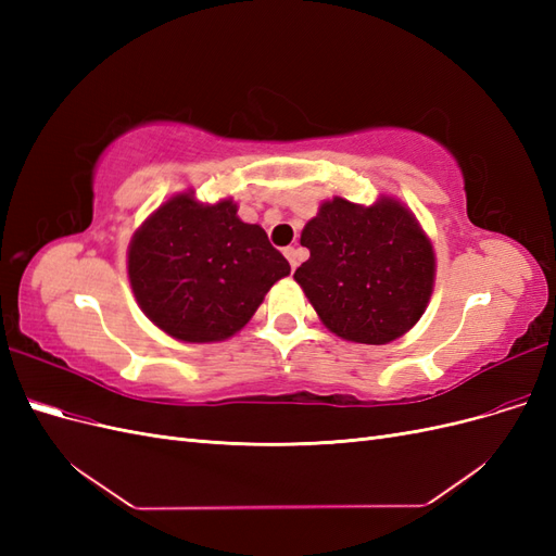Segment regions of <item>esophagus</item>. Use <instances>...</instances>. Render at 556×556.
<instances>
[{"label": "esophagus", "mask_w": 556, "mask_h": 556, "mask_svg": "<svg viewBox=\"0 0 556 556\" xmlns=\"http://www.w3.org/2000/svg\"><path fill=\"white\" fill-rule=\"evenodd\" d=\"M282 252H285V257H288V262H290V266H292V271H294V268L299 266V250H296V248H285Z\"/></svg>", "instance_id": "esophagus-1"}]
</instances>
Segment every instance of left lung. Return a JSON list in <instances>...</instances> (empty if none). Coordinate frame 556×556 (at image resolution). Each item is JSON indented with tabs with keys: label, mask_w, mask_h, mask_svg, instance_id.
I'll list each match as a JSON object with an SVG mask.
<instances>
[{
	"label": "left lung",
	"mask_w": 556,
	"mask_h": 556,
	"mask_svg": "<svg viewBox=\"0 0 556 556\" xmlns=\"http://www.w3.org/2000/svg\"><path fill=\"white\" fill-rule=\"evenodd\" d=\"M311 257L294 271L323 325L350 343L384 345L425 315L435 252L415 213L380 194L371 206L323 201L301 231Z\"/></svg>",
	"instance_id": "1"
}]
</instances>
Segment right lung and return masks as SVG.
<instances>
[{"instance_id":"obj_1","label":"right lung","mask_w":556,"mask_h":556,"mask_svg":"<svg viewBox=\"0 0 556 556\" xmlns=\"http://www.w3.org/2000/svg\"><path fill=\"white\" fill-rule=\"evenodd\" d=\"M233 199L204 204L178 192L134 231L127 276L146 317L182 343H217L241 331L290 264Z\"/></svg>"}]
</instances>
